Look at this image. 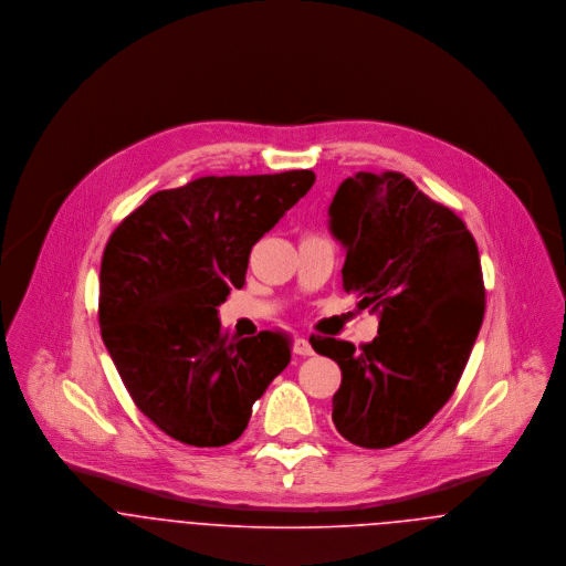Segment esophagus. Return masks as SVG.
I'll return each instance as SVG.
<instances>
[{
  "label": "esophagus",
  "mask_w": 566,
  "mask_h": 566,
  "mask_svg": "<svg viewBox=\"0 0 566 566\" xmlns=\"http://www.w3.org/2000/svg\"><path fill=\"white\" fill-rule=\"evenodd\" d=\"M294 353L301 355V357H310V355H314V348H312L307 337H296L294 339Z\"/></svg>",
  "instance_id": "esophagus-1"
}]
</instances>
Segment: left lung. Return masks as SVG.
<instances>
[{"label":"left lung","mask_w":566,"mask_h":566,"mask_svg":"<svg viewBox=\"0 0 566 566\" xmlns=\"http://www.w3.org/2000/svg\"><path fill=\"white\" fill-rule=\"evenodd\" d=\"M328 231L346 250L342 283L379 314L370 344H312L337 361L335 429L364 449L418 433L455 392L484 321L478 243L444 205L399 171L346 178L328 207Z\"/></svg>","instance_id":"obj_1"}]
</instances>
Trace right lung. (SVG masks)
<instances>
[{
    "label": "right lung",
    "mask_w": 566,
    "mask_h": 566,
    "mask_svg": "<svg viewBox=\"0 0 566 566\" xmlns=\"http://www.w3.org/2000/svg\"><path fill=\"white\" fill-rule=\"evenodd\" d=\"M314 180L312 169L196 178L157 191L113 231L99 268L102 339L135 405L169 438L238 440L290 364L285 333L231 337L218 307L242 290L252 245Z\"/></svg>",
    "instance_id": "right-lung-1"
}]
</instances>
